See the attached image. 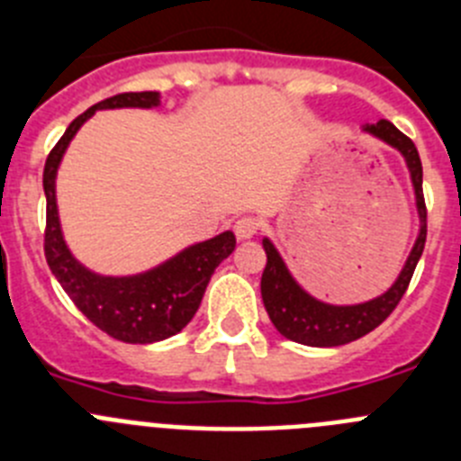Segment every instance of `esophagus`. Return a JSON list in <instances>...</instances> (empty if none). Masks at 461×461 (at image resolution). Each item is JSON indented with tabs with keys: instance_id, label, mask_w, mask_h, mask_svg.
<instances>
[{
	"instance_id": "esophagus-1",
	"label": "esophagus",
	"mask_w": 461,
	"mask_h": 461,
	"mask_svg": "<svg viewBox=\"0 0 461 461\" xmlns=\"http://www.w3.org/2000/svg\"><path fill=\"white\" fill-rule=\"evenodd\" d=\"M259 230V221L257 218H250V215H243L239 221L234 222V234L239 240H248L257 234Z\"/></svg>"
}]
</instances>
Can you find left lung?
I'll return each mask as SVG.
<instances>
[{"mask_svg": "<svg viewBox=\"0 0 461 461\" xmlns=\"http://www.w3.org/2000/svg\"><path fill=\"white\" fill-rule=\"evenodd\" d=\"M360 132L379 140L385 147L395 149L404 158L413 190V204H416L418 234L404 267L397 273L391 287L370 301L347 303V305L312 296L296 280L276 243L264 236L261 246L267 250V268L261 273V301H264V308H267L268 319L273 321L277 333L292 342L305 344V347H339V344H349L375 330L404 296L422 255V248H425L427 213L425 200H422V165L416 144L385 119H379L376 123H365L360 126Z\"/></svg>", "mask_w": 461, "mask_h": 461, "instance_id": "8db88e82", "label": "left lung"}]
</instances>
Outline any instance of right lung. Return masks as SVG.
<instances>
[{
  "mask_svg": "<svg viewBox=\"0 0 461 461\" xmlns=\"http://www.w3.org/2000/svg\"><path fill=\"white\" fill-rule=\"evenodd\" d=\"M158 91L119 94L91 105L66 128L57 147L50 151L43 169V190L48 202L45 259L70 301L94 326L128 344H151L179 333L200 308L211 276L222 259L234 252V231H221L213 239L190 243L176 255L147 271L131 276H103L85 267L64 239L57 206V174L70 142L98 110L160 107Z\"/></svg>",
  "mask_w": 461,
  "mask_h": 461,
  "instance_id": "right-lung-1",
  "label": "right lung"
}]
</instances>
